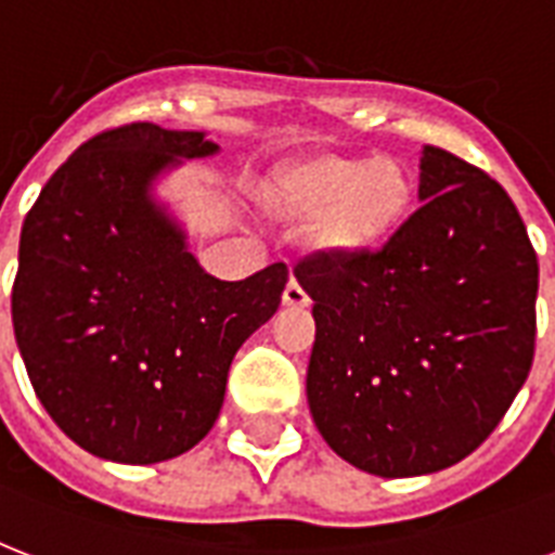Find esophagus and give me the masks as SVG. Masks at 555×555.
Returning <instances> with one entry per match:
<instances>
[{
	"instance_id": "34e87169",
	"label": "esophagus",
	"mask_w": 555,
	"mask_h": 555,
	"mask_svg": "<svg viewBox=\"0 0 555 555\" xmlns=\"http://www.w3.org/2000/svg\"><path fill=\"white\" fill-rule=\"evenodd\" d=\"M282 302L287 305V308H308L311 305V296L305 294V287L296 282V279H291L285 285V294H282Z\"/></svg>"
}]
</instances>
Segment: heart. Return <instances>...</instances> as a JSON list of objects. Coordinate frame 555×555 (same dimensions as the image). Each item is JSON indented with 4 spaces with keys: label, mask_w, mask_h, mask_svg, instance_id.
<instances>
[{
    "label": "heart",
    "mask_w": 555,
    "mask_h": 555,
    "mask_svg": "<svg viewBox=\"0 0 555 555\" xmlns=\"http://www.w3.org/2000/svg\"><path fill=\"white\" fill-rule=\"evenodd\" d=\"M279 212L317 224V244L334 256L379 250L414 207L412 172L377 155H317L287 167L270 190Z\"/></svg>",
    "instance_id": "obj_1"
}]
</instances>
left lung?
<instances>
[{
	"mask_svg": "<svg viewBox=\"0 0 555 555\" xmlns=\"http://www.w3.org/2000/svg\"><path fill=\"white\" fill-rule=\"evenodd\" d=\"M421 207L379 250L308 256V405L343 461L379 478L447 469L481 447L535 351L539 259L504 186L426 146Z\"/></svg>",
	"mask_w": 555,
	"mask_h": 555,
	"instance_id": "left-lung-1",
	"label": "left lung"
}]
</instances>
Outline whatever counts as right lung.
Listing matches in <instances>:
<instances>
[{"instance_id":"obj_1","label":"right lung","mask_w":555,"mask_h":555,"mask_svg":"<svg viewBox=\"0 0 555 555\" xmlns=\"http://www.w3.org/2000/svg\"><path fill=\"white\" fill-rule=\"evenodd\" d=\"M204 132L126 124L94 134L25 216L11 313L30 386L86 452L117 464L184 455L216 423L227 371L276 313L282 261L221 282L186 250L150 186Z\"/></svg>"}]
</instances>
